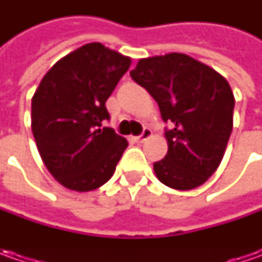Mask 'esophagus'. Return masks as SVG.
<instances>
[{
  "instance_id": "esophagus-1",
  "label": "esophagus",
  "mask_w": 262,
  "mask_h": 262,
  "mask_svg": "<svg viewBox=\"0 0 262 262\" xmlns=\"http://www.w3.org/2000/svg\"><path fill=\"white\" fill-rule=\"evenodd\" d=\"M150 137H151V129H150V128H144V129H143V133H141L138 137H136V141L137 143H144V141L148 140Z\"/></svg>"
}]
</instances>
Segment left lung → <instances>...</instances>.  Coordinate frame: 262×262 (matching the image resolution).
I'll use <instances>...</instances> for the list:
<instances>
[{
    "label": "left lung",
    "mask_w": 262,
    "mask_h": 262,
    "mask_svg": "<svg viewBox=\"0 0 262 262\" xmlns=\"http://www.w3.org/2000/svg\"><path fill=\"white\" fill-rule=\"evenodd\" d=\"M157 102L167 153L153 167L162 184L188 191L220 165L233 128L235 97L226 78L185 54L140 59L129 73Z\"/></svg>",
    "instance_id": "1"
}]
</instances>
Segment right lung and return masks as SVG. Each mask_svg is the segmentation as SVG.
Segmentation results:
<instances>
[{"instance_id": "1", "label": "right lung", "mask_w": 262, "mask_h": 262, "mask_svg": "<svg viewBox=\"0 0 262 262\" xmlns=\"http://www.w3.org/2000/svg\"><path fill=\"white\" fill-rule=\"evenodd\" d=\"M131 59L87 43L52 67L32 99V131L48 170L80 192L106 184L128 146L109 126L106 100Z\"/></svg>"}]
</instances>
